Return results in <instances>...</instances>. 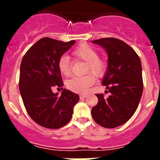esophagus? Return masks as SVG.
I'll use <instances>...</instances> for the list:
<instances>
[{
    "label": "esophagus",
    "mask_w": 160,
    "mask_h": 160,
    "mask_svg": "<svg viewBox=\"0 0 160 160\" xmlns=\"http://www.w3.org/2000/svg\"><path fill=\"white\" fill-rule=\"evenodd\" d=\"M88 97V94H85V93H81V94L80 95V98H85Z\"/></svg>",
    "instance_id": "obj_1"
}]
</instances>
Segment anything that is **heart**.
Masks as SVG:
<instances>
[{
  "mask_svg": "<svg viewBox=\"0 0 160 160\" xmlns=\"http://www.w3.org/2000/svg\"><path fill=\"white\" fill-rule=\"evenodd\" d=\"M72 56L77 59L87 62L86 72H91L81 77H73L67 82L69 90L75 93H86L90 87L96 82V77H102L107 69L104 59L98 57V52L90 45L83 43L77 46L72 52ZM58 68L62 76L68 77L71 74L70 59L67 56H62L59 59ZM94 74V75L93 74Z\"/></svg>",
  "mask_w": 160,
  "mask_h": 160,
  "instance_id": "b5f03b06",
  "label": "heart"
}]
</instances>
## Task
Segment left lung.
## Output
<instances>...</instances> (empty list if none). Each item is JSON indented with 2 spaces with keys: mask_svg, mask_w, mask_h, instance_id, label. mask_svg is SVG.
Instances as JSON below:
<instances>
[{
  "mask_svg": "<svg viewBox=\"0 0 160 160\" xmlns=\"http://www.w3.org/2000/svg\"><path fill=\"white\" fill-rule=\"evenodd\" d=\"M108 53V68L102 80L111 95L97 93L98 103L92 108L93 120L101 126L114 128L132 117L143 90L142 64L135 50L123 41L104 38L92 41Z\"/></svg>",
  "mask_w": 160,
  "mask_h": 160,
  "instance_id": "obj_1",
  "label": "left lung"
}]
</instances>
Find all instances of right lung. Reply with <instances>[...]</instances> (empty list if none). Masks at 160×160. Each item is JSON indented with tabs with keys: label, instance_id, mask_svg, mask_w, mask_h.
Segmentation results:
<instances>
[{
	"label": "right lung",
	"instance_id": "right-lung-1",
	"mask_svg": "<svg viewBox=\"0 0 160 160\" xmlns=\"http://www.w3.org/2000/svg\"><path fill=\"white\" fill-rule=\"evenodd\" d=\"M76 42L42 38L30 48L22 60L19 90L31 118L47 128H59L70 121L79 95L63 89L60 96L54 87L63 86L58 62Z\"/></svg>",
	"mask_w": 160,
	"mask_h": 160
}]
</instances>
